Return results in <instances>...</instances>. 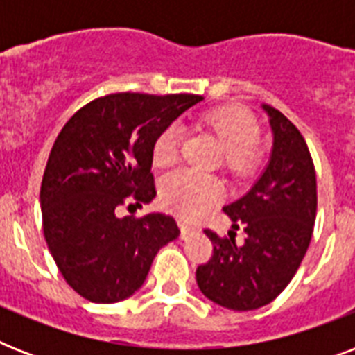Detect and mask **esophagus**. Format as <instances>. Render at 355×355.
I'll return each mask as SVG.
<instances>
[{"mask_svg": "<svg viewBox=\"0 0 355 355\" xmlns=\"http://www.w3.org/2000/svg\"><path fill=\"white\" fill-rule=\"evenodd\" d=\"M178 227H180V232H182V236H186V234H189L191 230H193V225H189V223L184 221V219H178Z\"/></svg>", "mask_w": 355, "mask_h": 355, "instance_id": "esophagus-1", "label": "esophagus"}]
</instances>
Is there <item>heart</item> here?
<instances>
[{
	"instance_id": "b5f03b06",
	"label": "heart",
	"mask_w": 355,
	"mask_h": 355,
	"mask_svg": "<svg viewBox=\"0 0 355 355\" xmlns=\"http://www.w3.org/2000/svg\"><path fill=\"white\" fill-rule=\"evenodd\" d=\"M205 123L221 139L228 169L234 173L248 171L254 164V144L259 138V125L252 114L237 107H223L208 114ZM180 145L182 128L178 125L164 128L153 145V160L156 166L167 167L175 164L180 155ZM221 180L206 173L180 169L162 182L164 205L182 217L199 216L221 199Z\"/></svg>"
}]
</instances>
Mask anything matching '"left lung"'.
I'll list each match as a JSON object with an SVG mask.
<instances>
[{"mask_svg": "<svg viewBox=\"0 0 355 355\" xmlns=\"http://www.w3.org/2000/svg\"><path fill=\"white\" fill-rule=\"evenodd\" d=\"M269 116L272 149L254 186L223 210L232 219L228 237L206 228L214 245L208 263L197 267V286L206 298L234 311L272 302L302 263L317 216V177L302 134L276 108ZM245 239L235 243V230Z\"/></svg>", "mask_w": 355, "mask_h": 355, "instance_id": "obj_1", "label": "left lung"}]
</instances>
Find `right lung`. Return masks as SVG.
Here are the masks:
<instances>
[{"label": "right lung", "instance_id": "obj_1", "mask_svg": "<svg viewBox=\"0 0 355 355\" xmlns=\"http://www.w3.org/2000/svg\"><path fill=\"white\" fill-rule=\"evenodd\" d=\"M200 96L110 94L64 125L40 188L44 237L64 280L96 304L125 300L144 286L164 245L177 239L166 214L119 217L121 206L156 197L153 145Z\"/></svg>", "mask_w": 355, "mask_h": 355}]
</instances>
